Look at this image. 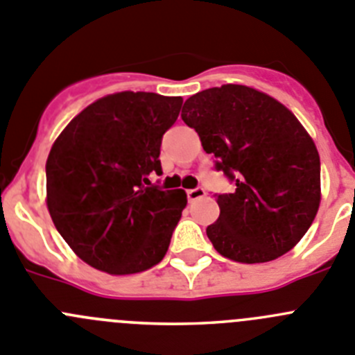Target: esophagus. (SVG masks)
<instances>
[{"label":"esophagus","mask_w":355,"mask_h":355,"mask_svg":"<svg viewBox=\"0 0 355 355\" xmlns=\"http://www.w3.org/2000/svg\"><path fill=\"white\" fill-rule=\"evenodd\" d=\"M207 194V191L203 189V187H196V189H189L187 191V198H189V201H196L200 200V198H203Z\"/></svg>","instance_id":"obj_1"}]
</instances>
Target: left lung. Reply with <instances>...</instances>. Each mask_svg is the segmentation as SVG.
Wrapping results in <instances>:
<instances>
[{"label": "left lung", "instance_id": "1", "mask_svg": "<svg viewBox=\"0 0 355 355\" xmlns=\"http://www.w3.org/2000/svg\"><path fill=\"white\" fill-rule=\"evenodd\" d=\"M182 120L237 185L217 196L221 214L207 226L217 253L239 263L288 253L322 200L320 155L295 114L257 88L223 85L187 98Z\"/></svg>", "mask_w": 355, "mask_h": 355}]
</instances>
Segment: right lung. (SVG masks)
<instances>
[{"label": "right lung", "instance_id": "right-lung-1", "mask_svg": "<svg viewBox=\"0 0 355 355\" xmlns=\"http://www.w3.org/2000/svg\"><path fill=\"white\" fill-rule=\"evenodd\" d=\"M180 97L118 92L70 120L46 162V203L70 249L111 276L157 265L187 205L184 189L161 191L162 134L178 118Z\"/></svg>", "mask_w": 355, "mask_h": 355}]
</instances>
